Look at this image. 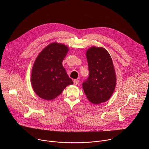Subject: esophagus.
<instances>
[{"instance_id":"esophagus-1","label":"esophagus","mask_w":149,"mask_h":149,"mask_svg":"<svg viewBox=\"0 0 149 149\" xmlns=\"http://www.w3.org/2000/svg\"><path fill=\"white\" fill-rule=\"evenodd\" d=\"M78 83H79V81L78 79H74V85H75V86L78 85Z\"/></svg>"}]
</instances>
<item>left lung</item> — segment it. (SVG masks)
Here are the masks:
<instances>
[{"label":"left lung","instance_id":"1","mask_svg":"<svg viewBox=\"0 0 149 149\" xmlns=\"http://www.w3.org/2000/svg\"><path fill=\"white\" fill-rule=\"evenodd\" d=\"M86 56L90 74L82 83V88L90 102L99 104L109 100L116 88L113 61L108 51L102 47H91Z\"/></svg>","mask_w":149,"mask_h":149}]
</instances>
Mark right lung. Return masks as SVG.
Returning <instances> with one entry per match:
<instances>
[{
    "label": "right lung",
    "instance_id": "right-lung-1",
    "mask_svg": "<svg viewBox=\"0 0 149 149\" xmlns=\"http://www.w3.org/2000/svg\"><path fill=\"white\" fill-rule=\"evenodd\" d=\"M68 51L66 45L54 42L37 56L32 67L31 84L40 98L52 100L73 84L62 63Z\"/></svg>",
    "mask_w": 149,
    "mask_h": 149
}]
</instances>
